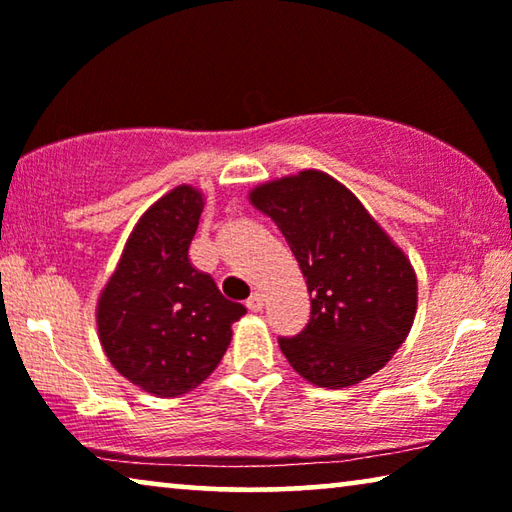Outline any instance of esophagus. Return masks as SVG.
Returning <instances> with one entry per match:
<instances>
[{"mask_svg": "<svg viewBox=\"0 0 512 512\" xmlns=\"http://www.w3.org/2000/svg\"><path fill=\"white\" fill-rule=\"evenodd\" d=\"M246 305H248L250 311H262L264 309V293L262 291H255L253 296L248 298Z\"/></svg>", "mask_w": 512, "mask_h": 512, "instance_id": "34e87169", "label": "esophagus"}]
</instances>
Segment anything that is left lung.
<instances>
[{
	"label": "left lung",
	"mask_w": 512,
	"mask_h": 512,
	"mask_svg": "<svg viewBox=\"0 0 512 512\" xmlns=\"http://www.w3.org/2000/svg\"><path fill=\"white\" fill-rule=\"evenodd\" d=\"M250 201L277 223L307 277L309 323L280 339L293 370L320 388H345L384 368L418 307V280L402 250L323 171L273 180Z\"/></svg>",
	"instance_id": "left-lung-1"
}]
</instances>
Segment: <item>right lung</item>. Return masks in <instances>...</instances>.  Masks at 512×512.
<instances>
[{"label": "right lung", "mask_w": 512, "mask_h": 512, "mask_svg": "<svg viewBox=\"0 0 512 512\" xmlns=\"http://www.w3.org/2000/svg\"><path fill=\"white\" fill-rule=\"evenodd\" d=\"M201 212L203 194L187 185L151 205L99 298L103 352L119 375L158 397L183 395L210 377L232 323L246 314L189 259Z\"/></svg>", "instance_id": "1"}]
</instances>
